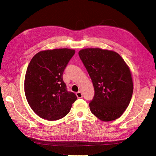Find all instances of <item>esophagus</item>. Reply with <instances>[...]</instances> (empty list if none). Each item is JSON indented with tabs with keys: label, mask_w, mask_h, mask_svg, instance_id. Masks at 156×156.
Masks as SVG:
<instances>
[{
	"label": "esophagus",
	"mask_w": 156,
	"mask_h": 156,
	"mask_svg": "<svg viewBox=\"0 0 156 156\" xmlns=\"http://www.w3.org/2000/svg\"><path fill=\"white\" fill-rule=\"evenodd\" d=\"M76 96H77V97L78 98H81L83 97V94L81 93V92H80V91H79V92H77L76 93Z\"/></svg>",
	"instance_id": "esophagus-1"
}]
</instances>
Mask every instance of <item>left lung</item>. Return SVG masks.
Returning <instances> with one entry per match:
<instances>
[{"instance_id": "left-lung-1", "label": "left lung", "mask_w": 156, "mask_h": 156, "mask_svg": "<svg viewBox=\"0 0 156 156\" xmlns=\"http://www.w3.org/2000/svg\"><path fill=\"white\" fill-rule=\"evenodd\" d=\"M90 77L94 96L89 103L92 114L102 121L119 119L129 105L133 91L130 69L119 54L100 48L79 51Z\"/></svg>"}]
</instances>
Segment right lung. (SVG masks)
<instances>
[{
	"label": "right lung",
	"instance_id": "obj_1",
	"mask_svg": "<svg viewBox=\"0 0 156 156\" xmlns=\"http://www.w3.org/2000/svg\"><path fill=\"white\" fill-rule=\"evenodd\" d=\"M75 50L67 48L42 51L35 55L28 66L25 93L36 115L48 120H57L68 115L77 100L67 90L62 75Z\"/></svg>",
	"mask_w": 156,
	"mask_h": 156
}]
</instances>
